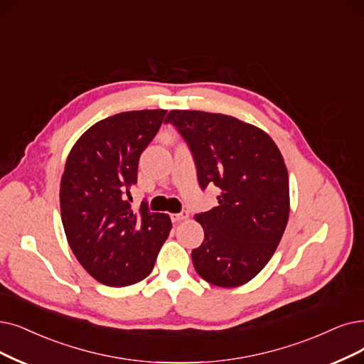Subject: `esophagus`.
I'll list each match as a JSON object with an SVG mask.
<instances>
[{"label":"esophagus","mask_w":364,"mask_h":364,"mask_svg":"<svg viewBox=\"0 0 364 364\" xmlns=\"http://www.w3.org/2000/svg\"><path fill=\"white\" fill-rule=\"evenodd\" d=\"M188 218H190V213H188V212L173 213V215H171V221L178 224V223H181V221H185V220H188Z\"/></svg>","instance_id":"1"}]
</instances>
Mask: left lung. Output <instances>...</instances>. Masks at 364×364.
I'll return each mask as SVG.
<instances>
[{
  "instance_id": "1",
  "label": "left lung",
  "mask_w": 364,
  "mask_h": 364,
  "mask_svg": "<svg viewBox=\"0 0 364 364\" xmlns=\"http://www.w3.org/2000/svg\"><path fill=\"white\" fill-rule=\"evenodd\" d=\"M166 122L190 144L200 186L221 190L216 208L194 216L205 230L191 254L197 273L223 288L250 282L269 263L288 223L281 151L266 132L235 116L170 110Z\"/></svg>"
}]
</instances>
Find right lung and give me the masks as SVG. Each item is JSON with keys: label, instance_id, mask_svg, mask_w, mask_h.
Listing matches in <instances>:
<instances>
[{"label": "right lung", "instance_id": "right-lung-1", "mask_svg": "<svg viewBox=\"0 0 364 364\" xmlns=\"http://www.w3.org/2000/svg\"><path fill=\"white\" fill-rule=\"evenodd\" d=\"M167 110H132L94 124L71 148L60 188L63 225L70 248L94 279L127 287L152 272L168 237L167 213L137 212L125 193L137 183L139 158Z\"/></svg>", "mask_w": 364, "mask_h": 364}]
</instances>
